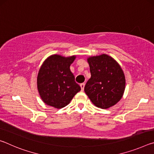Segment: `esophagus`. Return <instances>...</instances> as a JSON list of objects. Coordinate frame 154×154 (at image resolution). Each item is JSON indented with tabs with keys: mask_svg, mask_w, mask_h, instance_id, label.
I'll return each mask as SVG.
<instances>
[{
	"mask_svg": "<svg viewBox=\"0 0 154 154\" xmlns=\"http://www.w3.org/2000/svg\"><path fill=\"white\" fill-rule=\"evenodd\" d=\"M80 86H81V88H82V90H84V87H85V83H81Z\"/></svg>",
	"mask_w": 154,
	"mask_h": 154,
	"instance_id": "34e87169",
	"label": "esophagus"
}]
</instances>
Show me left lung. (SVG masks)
<instances>
[{"mask_svg":"<svg viewBox=\"0 0 154 154\" xmlns=\"http://www.w3.org/2000/svg\"><path fill=\"white\" fill-rule=\"evenodd\" d=\"M91 73L84 91L96 106L108 109L123 96L126 79L121 66L106 54L88 58Z\"/></svg>","mask_w":154,"mask_h":154,"instance_id":"left-lung-1","label":"left lung"}]
</instances>
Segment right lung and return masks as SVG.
Here are the masks:
<instances>
[{"mask_svg": "<svg viewBox=\"0 0 154 154\" xmlns=\"http://www.w3.org/2000/svg\"><path fill=\"white\" fill-rule=\"evenodd\" d=\"M75 58V56L63 57L54 54L48 57L41 65L37 76V89L46 105L57 109L63 108L81 90L70 70Z\"/></svg>", "mask_w": 154, "mask_h": 154, "instance_id": "obj_1", "label": "right lung"}]
</instances>
